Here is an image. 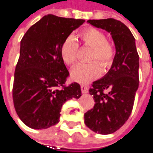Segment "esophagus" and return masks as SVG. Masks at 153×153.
Instances as JSON below:
<instances>
[{
  "label": "esophagus",
  "mask_w": 153,
  "mask_h": 153,
  "mask_svg": "<svg viewBox=\"0 0 153 153\" xmlns=\"http://www.w3.org/2000/svg\"><path fill=\"white\" fill-rule=\"evenodd\" d=\"M81 90L82 93H88V91L87 86H85V85H81Z\"/></svg>",
  "instance_id": "34e87169"
}]
</instances>
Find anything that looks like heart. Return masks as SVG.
<instances>
[{"mask_svg":"<svg viewBox=\"0 0 153 153\" xmlns=\"http://www.w3.org/2000/svg\"><path fill=\"white\" fill-rule=\"evenodd\" d=\"M81 42L85 46L92 48L90 61H97L102 69L108 68L114 57V46L107 41L106 34L102 31L89 27L82 31L79 34ZM78 44L73 36H69L61 45V57L65 65H73L77 59ZM96 62L79 64L71 72V79L76 82L87 84L97 78L101 74V67Z\"/></svg>","mask_w":153,"mask_h":153,"instance_id":"heart-1","label":"heart"}]
</instances>
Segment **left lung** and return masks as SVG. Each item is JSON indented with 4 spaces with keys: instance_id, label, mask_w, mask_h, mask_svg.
Returning <instances> with one entry per match:
<instances>
[{
    "instance_id": "obj_1",
    "label": "left lung",
    "mask_w": 153,
    "mask_h": 153,
    "mask_svg": "<svg viewBox=\"0 0 153 153\" xmlns=\"http://www.w3.org/2000/svg\"><path fill=\"white\" fill-rule=\"evenodd\" d=\"M87 22L109 33L115 45L110 70L88 90L95 106L84 114V122L89 129L110 134L125 124L133 110L139 88V54L131 31L120 20L110 18Z\"/></svg>"
}]
</instances>
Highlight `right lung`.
<instances>
[{
	"label": "right lung",
	"mask_w": 153,
	"mask_h": 153,
	"mask_svg": "<svg viewBox=\"0 0 153 153\" xmlns=\"http://www.w3.org/2000/svg\"><path fill=\"white\" fill-rule=\"evenodd\" d=\"M84 19L47 14L30 27L20 41L13 86L15 111L33 129H46L59 121L62 106L82 96L80 85L66 86L69 71L61 45Z\"/></svg>",
	"instance_id": "add662e5"
}]
</instances>
